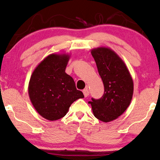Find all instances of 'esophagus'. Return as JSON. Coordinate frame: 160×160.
<instances>
[{
	"label": "esophagus",
	"instance_id": "obj_1",
	"mask_svg": "<svg viewBox=\"0 0 160 160\" xmlns=\"http://www.w3.org/2000/svg\"><path fill=\"white\" fill-rule=\"evenodd\" d=\"M82 92H83V94H84L85 97H87V96H89V91H88V89L87 88L83 90Z\"/></svg>",
	"mask_w": 160,
	"mask_h": 160
}]
</instances>
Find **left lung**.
<instances>
[{
  "label": "left lung",
  "instance_id": "1",
  "mask_svg": "<svg viewBox=\"0 0 160 160\" xmlns=\"http://www.w3.org/2000/svg\"><path fill=\"white\" fill-rule=\"evenodd\" d=\"M104 86L99 99L92 98L94 116L104 122L113 121L129 107L133 94V81L124 62L113 50L98 47L91 50Z\"/></svg>",
  "mask_w": 160,
  "mask_h": 160
}]
</instances>
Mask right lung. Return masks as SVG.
Returning <instances> with one entry per match:
<instances>
[{
	"instance_id": "obj_1",
	"label": "right lung",
	"mask_w": 160,
	"mask_h": 160,
	"mask_svg": "<svg viewBox=\"0 0 160 160\" xmlns=\"http://www.w3.org/2000/svg\"><path fill=\"white\" fill-rule=\"evenodd\" d=\"M70 55L52 53L36 67L30 77L28 93L38 114L54 121L66 115L72 103L84 98L73 78L65 72Z\"/></svg>"
}]
</instances>
